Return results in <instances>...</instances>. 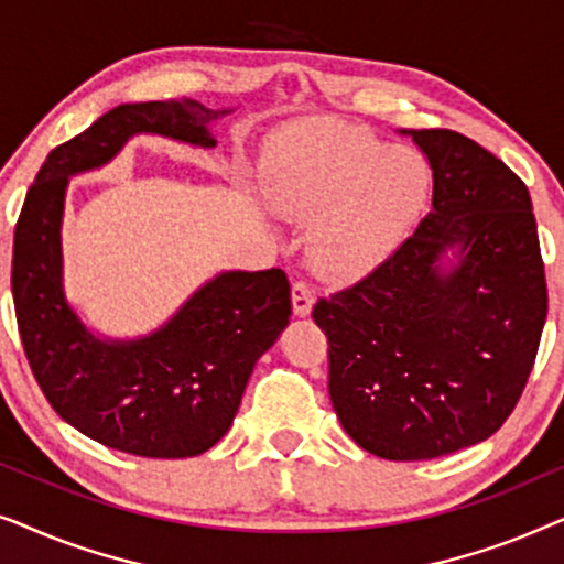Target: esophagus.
Wrapping results in <instances>:
<instances>
[{
  "label": "esophagus",
  "mask_w": 564,
  "mask_h": 564,
  "mask_svg": "<svg viewBox=\"0 0 564 564\" xmlns=\"http://www.w3.org/2000/svg\"><path fill=\"white\" fill-rule=\"evenodd\" d=\"M311 307H313V290H311V284L303 282V280H297L295 284H292V311H295V315H300V318H303V315L311 313Z\"/></svg>",
  "instance_id": "obj_1"
}]
</instances>
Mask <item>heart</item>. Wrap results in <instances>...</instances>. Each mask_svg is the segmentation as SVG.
Returning a JSON list of instances; mask_svg holds the SVG:
<instances>
[{"label":"heart","instance_id":"b5f03b06","mask_svg":"<svg viewBox=\"0 0 564 564\" xmlns=\"http://www.w3.org/2000/svg\"><path fill=\"white\" fill-rule=\"evenodd\" d=\"M431 189L419 151L388 149L341 120H311L276 141L269 197L284 218L317 223L313 261L330 280H357L405 241Z\"/></svg>","mask_w":564,"mask_h":564}]
</instances>
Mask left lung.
I'll use <instances>...</instances> for the list:
<instances>
[{"instance_id":"obj_1","label":"left lung","mask_w":564,"mask_h":564,"mask_svg":"<svg viewBox=\"0 0 564 564\" xmlns=\"http://www.w3.org/2000/svg\"><path fill=\"white\" fill-rule=\"evenodd\" d=\"M411 135L434 169V210L367 276L313 305L338 421L392 462L496 434L527 388L546 321L527 184L457 130ZM446 245L460 246V264L442 275Z\"/></svg>"}]
</instances>
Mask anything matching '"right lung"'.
Listing matches in <instances>:
<instances>
[{
    "label": "right lung",
    "mask_w": 564,
    "mask_h": 564,
    "mask_svg": "<svg viewBox=\"0 0 564 564\" xmlns=\"http://www.w3.org/2000/svg\"><path fill=\"white\" fill-rule=\"evenodd\" d=\"M226 112L187 97L115 107L48 153L14 226V315L45 400L84 436L135 457H195L220 442L253 365L288 326L290 280L282 269L220 274L153 336L99 341L61 290L66 184L135 133L215 145L207 126Z\"/></svg>",
    "instance_id": "right-lung-1"
}]
</instances>
